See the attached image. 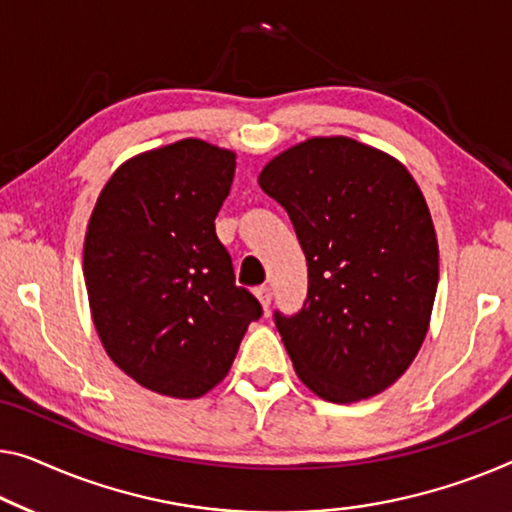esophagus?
Segmentation results:
<instances>
[{"instance_id": "esophagus-1", "label": "esophagus", "mask_w": 512, "mask_h": 512, "mask_svg": "<svg viewBox=\"0 0 512 512\" xmlns=\"http://www.w3.org/2000/svg\"><path fill=\"white\" fill-rule=\"evenodd\" d=\"M255 294H257L259 303H262V308H264V310H269L271 299H273V292H271V287H269V285H262V287H257V289H255Z\"/></svg>"}]
</instances>
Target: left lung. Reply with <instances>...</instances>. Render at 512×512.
I'll use <instances>...</instances> for the list:
<instances>
[{"label": "left lung", "mask_w": 512, "mask_h": 512, "mask_svg": "<svg viewBox=\"0 0 512 512\" xmlns=\"http://www.w3.org/2000/svg\"><path fill=\"white\" fill-rule=\"evenodd\" d=\"M259 186L287 211L308 262L303 308L273 312L296 375L338 404L381 393L421 349L437 294L421 188L398 160L349 137L282 151Z\"/></svg>", "instance_id": "left-lung-1"}]
</instances>
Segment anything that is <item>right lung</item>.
<instances>
[{
	"mask_svg": "<svg viewBox=\"0 0 512 512\" xmlns=\"http://www.w3.org/2000/svg\"><path fill=\"white\" fill-rule=\"evenodd\" d=\"M234 167L202 140L147 151L112 174L89 218L82 269L105 352L170 398L211 391L262 317L216 236Z\"/></svg>",
	"mask_w": 512,
	"mask_h": 512,
	"instance_id": "right-lung-1",
	"label": "right lung"
}]
</instances>
